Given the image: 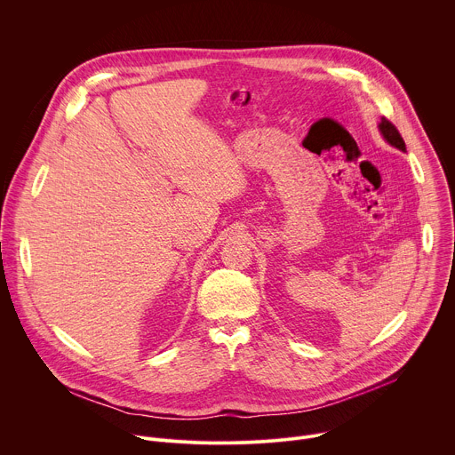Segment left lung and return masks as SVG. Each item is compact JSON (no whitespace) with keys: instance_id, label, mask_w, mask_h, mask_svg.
Masks as SVG:
<instances>
[{"instance_id":"8db88e82","label":"left lung","mask_w":455,"mask_h":455,"mask_svg":"<svg viewBox=\"0 0 455 455\" xmlns=\"http://www.w3.org/2000/svg\"><path fill=\"white\" fill-rule=\"evenodd\" d=\"M378 129H379V133H381V137L385 139L387 144H391L393 148L405 153V142H403L402 135L398 133V129L391 122H388L387 118H381V122L378 124Z\"/></svg>"}]
</instances>
